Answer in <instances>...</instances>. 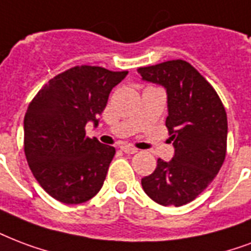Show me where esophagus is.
<instances>
[{
    "label": "esophagus",
    "mask_w": 251,
    "mask_h": 251,
    "mask_svg": "<svg viewBox=\"0 0 251 251\" xmlns=\"http://www.w3.org/2000/svg\"><path fill=\"white\" fill-rule=\"evenodd\" d=\"M121 150L124 151V152H126V154H135V152L138 151L135 147L130 146V145H122Z\"/></svg>",
    "instance_id": "esophagus-1"
}]
</instances>
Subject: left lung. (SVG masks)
<instances>
[{
	"instance_id": "8db88e82",
	"label": "left lung",
	"mask_w": 251,
	"mask_h": 251,
	"mask_svg": "<svg viewBox=\"0 0 251 251\" xmlns=\"http://www.w3.org/2000/svg\"><path fill=\"white\" fill-rule=\"evenodd\" d=\"M137 71L143 80L167 89L166 127L175 146L174 158L158 159L155 171L142 179V188L160 205H184L210 184L225 160L226 112L215 88L185 60Z\"/></svg>"
}]
</instances>
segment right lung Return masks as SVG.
I'll list each match as a JSON object with an SVG mask.
<instances>
[{
  "instance_id": "obj_1",
  "label": "right lung",
  "mask_w": 251,
  "mask_h": 251,
  "mask_svg": "<svg viewBox=\"0 0 251 251\" xmlns=\"http://www.w3.org/2000/svg\"><path fill=\"white\" fill-rule=\"evenodd\" d=\"M127 71L76 66L49 80L25 114V155L46 192L64 204L88 201L104 184L113 146L88 138V121L99 124L109 93Z\"/></svg>"
}]
</instances>
